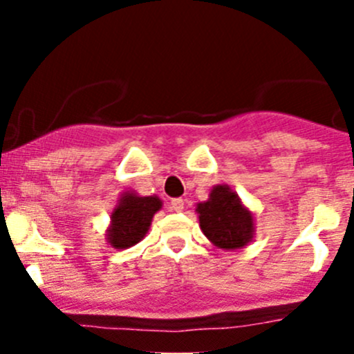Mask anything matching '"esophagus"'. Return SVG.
I'll list each match as a JSON object with an SVG mask.
<instances>
[{
  "mask_svg": "<svg viewBox=\"0 0 354 354\" xmlns=\"http://www.w3.org/2000/svg\"><path fill=\"white\" fill-rule=\"evenodd\" d=\"M183 198H173L169 202V209L173 210V212H181L183 210Z\"/></svg>",
  "mask_w": 354,
  "mask_h": 354,
  "instance_id": "1",
  "label": "esophagus"
}]
</instances>
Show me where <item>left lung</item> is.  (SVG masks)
<instances>
[{"label": "left lung", "mask_w": 354, "mask_h": 354, "mask_svg": "<svg viewBox=\"0 0 354 354\" xmlns=\"http://www.w3.org/2000/svg\"><path fill=\"white\" fill-rule=\"evenodd\" d=\"M200 230L212 245L224 250L243 248L252 241L255 226L253 214L227 185L210 190L209 200L197 203Z\"/></svg>", "instance_id": "8db88e82"}]
</instances>
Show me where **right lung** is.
<instances>
[{"mask_svg": "<svg viewBox=\"0 0 354 354\" xmlns=\"http://www.w3.org/2000/svg\"><path fill=\"white\" fill-rule=\"evenodd\" d=\"M162 202L156 195L138 197L127 192L118 200V205L111 212V226L108 227V241L116 250L130 248L147 234L152 217L160 209Z\"/></svg>", "mask_w": 354, "mask_h": 354, "instance_id": "obj_1", "label": "right lung"}]
</instances>
